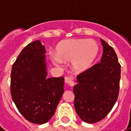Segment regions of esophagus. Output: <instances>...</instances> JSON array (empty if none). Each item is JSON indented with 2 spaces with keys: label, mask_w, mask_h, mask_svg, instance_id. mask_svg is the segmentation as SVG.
Returning <instances> with one entry per match:
<instances>
[{
  "label": "esophagus",
  "mask_w": 131,
  "mask_h": 131,
  "mask_svg": "<svg viewBox=\"0 0 131 131\" xmlns=\"http://www.w3.org/2000/svg\"><path fill=\"white\" fill-rule=\"evenodd\" d=\"M65 82L66 83L68 84L70 86H73L74 85V81H73V78L72 77H66L65 78Z\"/></svg>",
  "instance_id": "1"
}]
</instances>
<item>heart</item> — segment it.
<instances>
[{"label":"heart","mask_w":131,"mask_h":131,"mask_svg":"<svg viewBox=\"0 0 131 131\" xmlns=\"http://www.w3.org/2000/svg\"><path fill=\"white\" fill-rule=\"evenodd\" d=\"M99 46L92 39H69L59 43L56 48V56H52L55 63L70 62L71 67L76 72L88 70L96 60Z\"/></svg>","instance_id":"obj_1"}]
</instances>
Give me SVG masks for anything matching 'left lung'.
I'll return each mask as SVG.
<instances>
[{
	"mask_svg": "<svg viewBox=\"0 0 131 131\" xmlns=\"http://www.w3.org/2000/svg\"><path fill=\"white\" fill-rule=\"evenodd\" d=\"M101 62L77 76L73 87L74 106L80 118L93 123L101 121L111 111L118 99L121 65L115 50L103 40Z\"/></svg>",
	"mask_w": 131,
	"mask_h": 131,
	"instance_id": "1",
	"label": "left lung"
}]
</instances>
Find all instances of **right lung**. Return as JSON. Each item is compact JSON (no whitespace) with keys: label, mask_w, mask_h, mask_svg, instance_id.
<instances>
[{"label":"right lung","mask_w":131,"mask_h":131,"mask_svg":"<svg viewBox=\"0 0 131 131\" xmlns=\"http://www.w3.org/2000/svg\"><path fill=\"white\" fill-rule=\"evenodd\" d=\"M46 49L39 40L29 43L13 63L11 97L30 122L43 124L54 115L64 92V78H47Z\"/></svg>","instance_id":"right-lung-1"}]
</instances>
